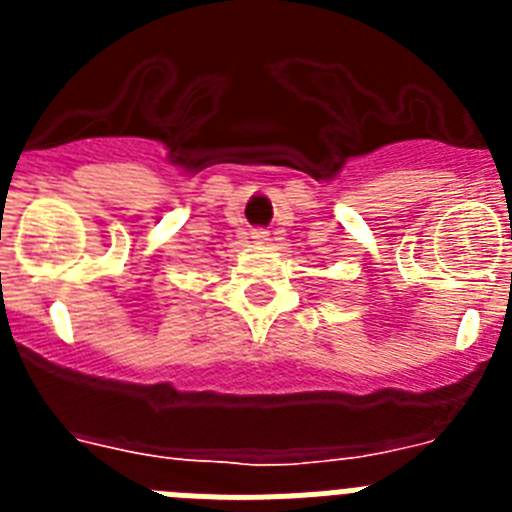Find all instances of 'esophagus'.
I'll list each match as a JSON object with an SVG mask.
<instances>
[{
	"label": "esophagus",
	"mask_w": 512,
	"mask_h": 512,
	"mask_svg": "<svg viewBox=\"0 0 512 512\" xmlns=\"http://www.w3.org/2000/svg\"><path fill=\"white\" fill-rule=\"evenodd\" d=\"M251 238H253V241L264 243V241H269V233H266L264 228H256V230H253V233H251Z\"/></svg>",
	"instance_id": "1"
}]
</instances>
